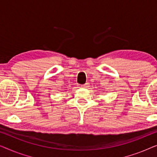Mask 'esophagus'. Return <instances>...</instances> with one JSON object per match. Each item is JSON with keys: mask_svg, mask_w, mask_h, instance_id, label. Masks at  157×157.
<instances>
[{"mask_svg": "<svg viewBox=\"0 0 157 157\" xmlns=\"http://www.w3.org/2000/svg\"><path fill=\"white\" fill-rule=\"evenodd\" d=\"M87 86H88V83H85V84H84V85H82V87L83 88H87Z\"/></svg>", "mask_w": 157, "mask_h": 157, "instance_id": "1", "label": "esophagus"}]
</instances>
